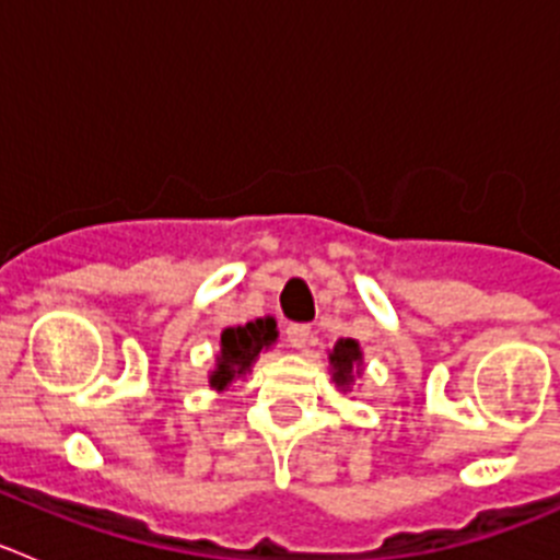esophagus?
I'll return each instance as SVG.
<instances>
[{"label":"esophagus","mask_w":560,"mask_h":560,"mask_svg":"<svg viewBox=\"0 0 560 560\" xmlns=\"http://www.w3.org/2000/svg\"><path fill=\"white\" fill-rule=\"evenodd\" d=\"M285 336H289L291 348H296V350H303V348H308V345H311V328H308V325H289V328H285Z\"/></svg>","instance_id":"esophagus-1"}]
</instances>
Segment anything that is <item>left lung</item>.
I'll return each mask as SVG.
<instances>
[{
  "mask_svg": "<svg viewBox=\"0 0 560 560\" xmlns=\"http://www.w3.org/2000/svg\"><path fill=\"white\" fill-rule=\"evenodd\" d=\"M328 373L339 393H350L361 373H364V353L355 339H339L328 350Z\"/></svg>",
  "mask_w": 560,
  "mask_h": 560,
  "instance_id": "8db88e82",
  "label": "left lung"
}]
</instances>
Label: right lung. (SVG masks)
<instances>
[{
	"instance_id": "add662e5",
	"label": "right lung",
	"mask_w": 560,
	"mask_h": 560,
	"mask_svg": "<svg viewBox=\"0 0 560 560\" xmlns=\"http://www.w3.org/2000/svg\"><path fill=\"white\" fill-rule=\"evenodd\" d=\"M277 345V323L275 316H260L237 328L221 330L219 355L215 368L210 370V387L215 393H226L237 378L252 373L257 355L264 350H271Z\"/></svg>"
}]
</instances>
